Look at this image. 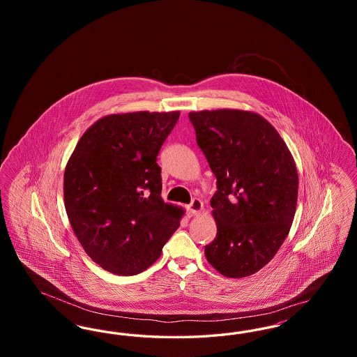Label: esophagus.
<instances>
[{"label": "esophagus", "mask_w": 357, "mask_h": 357, "mask_svg": "<svg viewBox=\"0 0 357 357\" xmlns=\"http://www.w3.org/2000/svg\"><path fill=\"white\" fill-rule=\"evenodd\" d=\"M187 210L190 214L192 215H198L204 211V202L199 199V198H195L192 199V202L187 206Z\"/></svg>", "instance_id": "obj_1"}]
</instances>
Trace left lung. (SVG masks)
Here are the masks:
<instances>
[{"label":"left lung","mask_w":357,"mask_h":357,"mask_svg":"<svg viewBox=\"0 0 357 357\" xmlns=\"http://www.w3.org/2000/svg\"><path fill=\"white\" fill-rule=\"evenodd\" d=\"M188 118L218 187L210 201L217 237L204 246L206 259L225 277L252 275L288 237L298 195L294 159L255 112L204 109Z\"/></svg>","instance_id":"1"}]
</instances>
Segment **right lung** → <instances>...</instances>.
Segmentation results:
<instances>
[{
    "mask_svg": "<svg viewBox=\"0 0 357 357\" xmlns=\"http://www.w3.org/2000/svg\"><path fill=\"white\" fill-rule=\"evenodd\" d=\"M179 111L112 114L77 142L64 172V204L85 253L107 272L132 275L159 258L182 207L162 197L159 150Z\"/></svg>",
    "mask_w": 357,
    "mask_h": 357,
    "instance_id": "obj_1",
    "label": "right lung"
}]
</instances>
